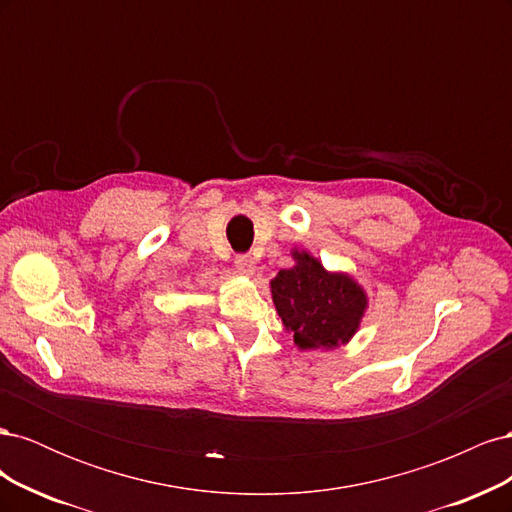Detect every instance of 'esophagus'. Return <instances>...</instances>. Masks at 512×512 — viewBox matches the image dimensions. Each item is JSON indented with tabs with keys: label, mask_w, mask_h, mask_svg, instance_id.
<instances>
[{
	"label": "esophagus",
	"mask_w": 512,
	"mask_h": 512,
	"mask_svg": "<svg viewBox=\"0 0 512 512\" xmlns=\"http://www.w3.org/2000/svg\"><path fill=\"white\" fill-rule=\"evenodd\" d=\"M235 269H237L241 275L250 277V275L256 273V262H254V258H252L250 254H239V256L235 258Z\"/></svg>",
	"instance_id": "obj_1"
}]
</instances>
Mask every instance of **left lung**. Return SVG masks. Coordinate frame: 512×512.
I'll return each mask as SVG.
<instances>
[{
    "mask_svg": "<svg viewBox=\"0 0 512 512\" xmlns=\"http://www.w3.org/2000/svg\"><path fill=\"white\" fill-rule=\"evenodd\" d=\"M294 267L271 280L277 314L301 350L337 348L359 331L367 294L346 273H329L309 252H292Z\"/></svg>",
    "mask_w": 512,
    "mask_h": 512,
    "instance_id": "obj_1",
    "label": "left lung"
}]
</instances>
